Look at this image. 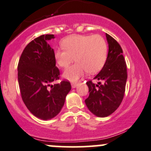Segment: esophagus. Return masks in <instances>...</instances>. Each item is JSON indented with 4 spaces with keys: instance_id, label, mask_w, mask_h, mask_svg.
I'll list each match as a JSON object with an SVG mask.
<instances>
[{
    "instance_id": "34e87169",
    "label": "esophagus",
    "mask_w": 151,
    "mask_h": 151,
    "mask_svg": "<svg viewBox=\"0 0 151 151\" xmlns=\"http://www.w3.org/2000/svg\"><path fill=\"white\" fill-rule=\"evenodd\" d=\"M77 83H71V87H72L73 88H74L77 87Z\"/></svg>"
}]
</instances>
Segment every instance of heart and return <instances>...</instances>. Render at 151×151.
I'll return each instance as SVG.
<instances>
[{"label":"heart","instance_id":"b5f03b06","mask_svg":"<svg viewBox=\"0 0 151 151\" xmlns=\"http://www.w3.org/2000/svg\"><path fill=\"white\" fill-rule=\"evenodd\" d=\"M64 49H57L55 58L57 64L66 68L74 62V65L64 72L65 78L77 81L86 72L96 74L105 65L108 57V43L100 35H71L62 42Z\"/></svg>","mask_w":151,"mask_h":151}]
</instances>
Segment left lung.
<instances>
[{"mask_svg":"<svg viewBox=\"0 0 151 151\" xmlns=\"http://www.w3.org/2000/svg\"><path fill=\"white\" fill-rule=\"evenodd\" d=\"M108 53L106 62L93 79L102 81L95 85L86 83L89 96L85 100L86 106L95 116L105 117L114 112L120 105L125 91L127 65L122 49L118 42L106 34Z\"/></svg>","mask_w":151,"mask_h":151,"instance_id":"8db88e82","label":"left lung"}]
</instances>
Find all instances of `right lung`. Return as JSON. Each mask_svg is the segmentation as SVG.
I'll use <instances>...</instances> for the list:
<instances>
[{"label":"right lung","mask_w":151,"mask_h":151,"mask_svg":"<svg viewBox=\"0 0 151 151\" xmlns=\"http://www.w3.org/2000/svg\"><path fill=\"white\" fill-rule=\"evenodd\" d=\"M54 35H43L25 47L17 65L22 99L34 116L43 120L56 116L71 88L68 80L52 85L60 79L55 52L47 43Z\"/></svg>","instance_id":"1"}]
</instances>
